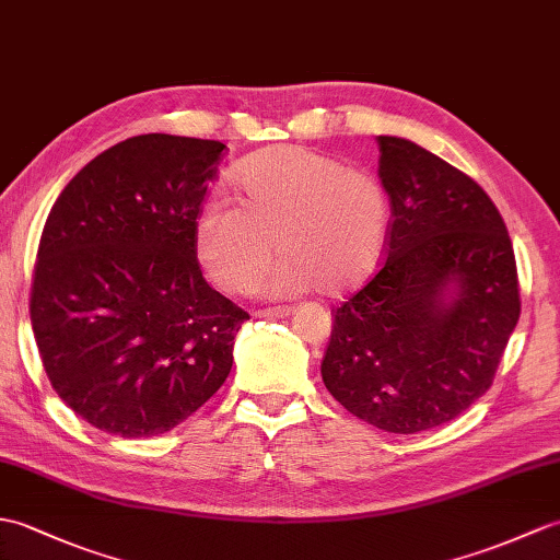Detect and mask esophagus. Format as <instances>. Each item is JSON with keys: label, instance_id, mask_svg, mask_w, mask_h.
Returning a JSON list of instances; mask_svg holds the SVG:
<instances>
[{"label": "esophagus", "instance_id": "34e87169", "mask_svg": "<svg viewBox=\"0 0 560 560\" xmlns=\"http://www.w3.org/2000/svg\"><path fill=\"white\" fill-rule=\"evenodd\" d=\"M289 305H279V307H269V310H255L257 319H277V317H289L291 315Z\"/></svg>", "mask_w": 560, "mask_h": 560}]
</instances>
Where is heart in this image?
Here are the masks:
<instances>
[{"instance_id":"b5f03b06","label":"heart","mask_w":560,"mask_h":560,"mask_svg":"<svg viewBox=\"0 0 560 560\" xmlns=\"http://www.w3.org/2000/svg\"><path fill=\"white\" fill-rule=\"evenodd\" d=\"M233 188L241 205L217 195L192 224L195 255L219 289H250L269 262L271 238L283 255L267 279L275 295H343L380 265L388 205L360 168L301 145H275L236 168Z\"/></svg>"}]
</instances>
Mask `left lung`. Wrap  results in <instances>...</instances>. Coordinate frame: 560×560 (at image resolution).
<instances>
[{"label": "left lung", "instance_id": "obj_1", "mask_svg": "<svg viewBox=\"0 0 560 560\" xmlns=\"http://www.w3.org/2000/svg\"><path fill=\"white\" fill-rule=\"evenodd\" d=\"M392 200L386 262L334 315L329 394L392 434L456 420L485 396L520 317L509 231L470 176L418 142L380 136Z\"/></svg>", "mask_w": 560, "mask_h": 560}]
</instances>
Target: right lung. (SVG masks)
<instances>
[{
  "mask_svg": "<svg viewBox=\"0 0 560 560\" xmlns=\"http://www.w3.org/2000/svg\"><path fill=\"white\" fill-rule=\"evenodd\" d=\"M226 145L128 138L85 164L45 221L31 322L59 398L124 439L210 400L248 312L202 279L192 224Z\"/></svg>",
  "mask_w": 560,
  "mask_h": 560,
  "instance_id": "1",
  "label": "right lung"
}]
</instances>
